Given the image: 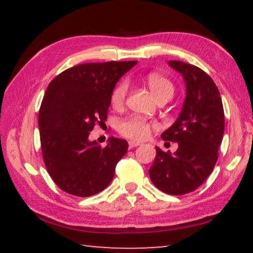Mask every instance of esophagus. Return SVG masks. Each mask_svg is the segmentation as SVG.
I'll use <instances>...</instances> for the list:
<instances>
[{
  "label": "esophagus",
  "mask_w": 253,
  "mask_h": 253,
  "mask_svg": "<svg viewBox=\"0 0 253 253\" xmlns=\"http://www.w3.org/2000/svg\"><path fill=\"white\" fill-rule=\"evenodd\" d=\"M140 145V143H138V142H134V140H130L129 143H128V146H129V148L131 149V148H134V147H137V146H139Z\"/></svg>",
  "instance_id": "1"
}]
</instances>
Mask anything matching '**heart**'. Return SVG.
Masks as SVG:
<instances>
[{
	"label": "heart",
	"instance_id": "1",
	"mask_svg": "<svg viewBox=\"0 0 253 253\" xmlns=\"http://www.w3.org/2000/svg\"><path fill=\"white\" fill-rule=\"evenodd\" d=\"M147 87L151 90L152 95L156 100L163 97L172 98L174 93V85L169 79L164 78L160 75L151 74L145 78ZM127 92V84L121 83L116 88L114 89L113 95H111V105L115 108L121 107L124 104ZM154 128H157L155 123L147 122L146 119L139 117H128L123 119L118 124V130L123 136L127 138L135 139V140H143L147 138L151 134V130Z\"/></svg>",
	"mask_w": 253,
	"mask_h": 253
}]
</instances>
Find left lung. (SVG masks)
Returning a JSON list of instances; mask_svg holds the SVG:
<instances>
[{
	"instance_id": "1",
	"label": "left lung",
	"mask_w": 253,
	"mask_h": 253,
	"mask_svg": "<svg viewBox=\"0 0 253 253\" xmlns=\"http://www.w3.org/2000/svg\"><path fill=\"white\" fill-rule=\"evenodd\" d=\"M185 83V100L175 123L162 139L178 144L174 154L156 147L149 177L158 190L183 195L202 185L215 166L224 134L220 91L208 74L190 63L169 61Z\"/></svg>"
}]
</instances>
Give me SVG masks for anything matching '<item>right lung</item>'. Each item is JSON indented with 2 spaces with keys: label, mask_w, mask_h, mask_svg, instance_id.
<instances>
[{
  "label": "right lung",
  "mask_w": 253,
  "mask_h": 253,
  "mask_svg": "<svg viewBox=\"0 0 253 253\" xmlns=\"http://www.w3.org/2000/svg\"><path fill=\"white\" fill-rule=\"evenodd\" d=\"M137 61L84 63L51 81L39 113L42 157L53 182L71 195H95L113 181L128 149L125 139L110 137L106 147L89 134L107 121L118 80Z\"/></svg>",
  "instance_id": "right-lung-1"
}]
</instances>
